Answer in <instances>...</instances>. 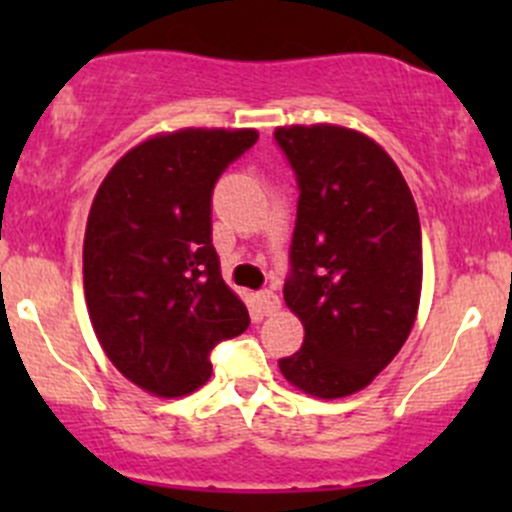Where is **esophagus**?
Returning <instances> with one entry per match:
<instances>
[{
  "instance_id": "34e87169",
  "label": "esophagus",
  "mask_w": 512,
  "mask_h": 512,
  "mask_svg": "<svg viewBox=\"0 0 512 512\" xmlns=\"http://www.w3.org/2000/svg\"><path fill=\"white\" fill-rule=\"evenodd\" d=\"M255 309L262 314V317H270V314H275L277 309H280V297H277L275 292H270V289H265V292H257L255 294Z\"/></svg>"
}]
</instances>
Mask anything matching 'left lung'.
I'll use <instances>...</instances> for the list:
<instances>
[{
  "label": "left lung",
  "mask_w": 512,
  "mask_h": 512,
  "mask_svg": "<svg viewBox=\"0 0 512 512\" xmlns=\"http://www.w3.org/2000/svg\"><path fill=\"white\" fill-rule=\"evenodd\" d=\"M299 183L285 304L304 327L282 376L317 399L366 389L414 329L423 282L418 210L389 153L337 123L280 126Z\"/></svg>",
  "instance_id": "obj_1"
}]
</instances>
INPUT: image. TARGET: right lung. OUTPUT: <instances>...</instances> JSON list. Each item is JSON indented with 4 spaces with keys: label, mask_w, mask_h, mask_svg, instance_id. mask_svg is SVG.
Wrapping results in <instances>:
<instances>
[{
    "label": "right lung",
    "mask_w": 512,
    "mask_h": 512,
    "mask_svg": "<svg viewBox=\"0 0 512 512\" xmlns=\"http://www.w3.org/2000/svg\"><path fill=\"white\" fill-rule=\"evenodd\" d=\"M257 141L255 128L156 133L116 160L91 203L84 294L103 354L160 399L193 394L208 354L250 324L225 285L210 198L220 173Z\"/></svg>",
    "instance_id": "add662e5"
}]
</instances>
